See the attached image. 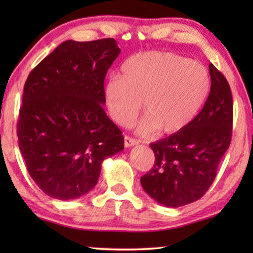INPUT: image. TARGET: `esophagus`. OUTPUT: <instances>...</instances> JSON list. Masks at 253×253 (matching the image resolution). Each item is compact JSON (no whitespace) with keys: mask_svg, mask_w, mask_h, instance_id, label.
<instances>
[{"mask_svg":"<svg viewBox=\"0 0 253 253\" xmlns=\"http://www.w3.org/2000/svg\"><path fill=\"white\" fill-rule=\"evenodd\" d=\"M137 144H138V141L136 139H133V138L127 137V136L124 137V146L126 147L134 146V145H137Z\"/></svg>","mask_w":253,"mask_h":253,"instance_id":"esophagus-1","label":"esophagus"}]
</instances>
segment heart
<instances>
[{
  "label": "heart",
  "mask_w": 253,
  "mask_h": 253,
  "mask_svg": "<svg viewBox=\"0 0 253 253\" xmlns=\"http://www.w3.org/2000/svg\"><path fill=\"white\" fill-rule=\"evenodd\" d=\"M122 75H113L103 88L110 119L126 126L140 110L145 115L137 132L148 136L159 130L174 134L192 122L209 96L211 78L198 62L170 51L151 50L127 58Z\"/></svg>",
  "instance_id": "1"
}]
</instances>
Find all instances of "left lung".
I'll return each instance as SVG.
<instances>
[{"mask_svg":"<svg viewBox=\"0 0 253 253\" xmlns=\"http://www.w3.org/2000/svg\"><path fill=\"white\" fill-rule=\"evenodd\" d=\"M209 68L211 91L203 109L182 131L150 144L155 162L140 178L145 192L170 209L188 205L205 195L230 145V86L212 63Z\"/></svg>","mask_w":253,"mask_h":253,"instance_id":"obj_1","label":"left lung"}]
</instances>
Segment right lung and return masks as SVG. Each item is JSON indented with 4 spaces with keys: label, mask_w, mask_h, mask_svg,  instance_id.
<instances>
[{
    "label": "right lung",
    "mask_w": 253,
    "mask_h": 253,
    "mask_svg": "<svg viewBox=\"0 0 253 253\" xmlns=\"http://www.w3.org/2000/svg\"><path fill=\"white\" fill-rule=\"evenodd\" d=\"M116 40H67L31 71L17 124L27 171L51 198L76 199L98 183L105 159L123 151L122 131L103 110V83Z\"/></svg>",
    "instance_id": "right-lung-1"
}]
</instances>
